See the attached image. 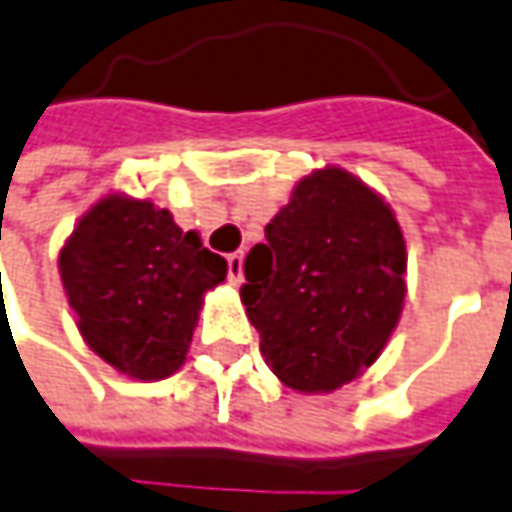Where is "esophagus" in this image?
Listing matches in <instances>:
<instances>
[{"instance_id":"1","label":"esophagus","mask_w":512,"mask_h":512,"mask_svg":"<svg viewBox=\"0 0 512 512\" xmlns=\"http://www.w3.org/2000/svg\"><path fill=\"white\" fill-rule=\"evenodd\" d=\"M242 265H245V253H242V250L227 256V279H230L233 285H242Z\"/></svg>"}]
</instances>
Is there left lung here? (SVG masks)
<instances>
[{"mask_svg":"<svg viewBox=\"0 0 512 512\" xmlns=\"http://www.w3.org/2000/svg\"><path fill=\"white\" fill-rule=\"evenodd\" d=\"M404 273L390 205L347 170H313L245 259L242 302L267 367L299 393L362 376L399 325Z\"/></svg>","mask_w":512,"mask_h":512,"instance_id":"obj_1","label":"left lung"}]
</instances>
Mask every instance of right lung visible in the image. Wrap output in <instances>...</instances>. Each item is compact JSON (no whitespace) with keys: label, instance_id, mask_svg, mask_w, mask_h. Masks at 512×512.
I'll list each match as a JSON object with an SVG mask.
<instances>
[{"label":"right lung","instance_id":"add662e5","mask_svg":"<svg viewBox=\"0 0 512 512\" xmlns=\"http://www.w3.org/2000/svg\"><path fill=\"white\" fill-rule=\"evenodd\" d=\"M59 273L90 350L130 379L159 382L185 364L205 293L227 262L148 199L110 193L59 250Z\"/></svg>","mask_w":512,"mask_h":512}]
</instances>
